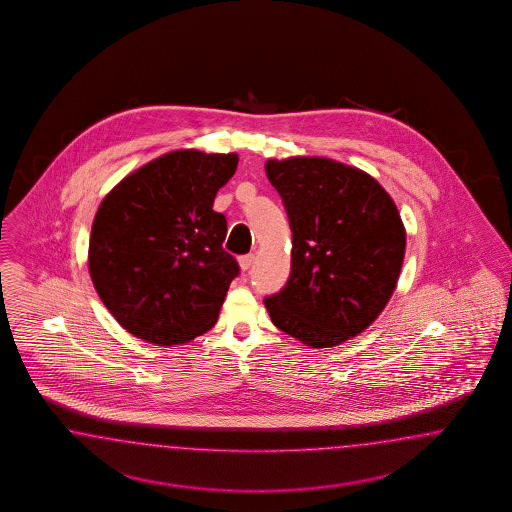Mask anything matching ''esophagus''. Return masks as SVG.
Returning a JSON list of instances; mask_svg holds the SVG:
<instances>
[{
  "label": "esophagus",
  "mask_w": 512,
  "mask_h": 512,
  "mask_svg": "<svg viewBox=\"0 0 512 512\" xmlns=\"http://www.w3.org/2000/svg\"><path fill=\"white\" fill-rule=\"evenodd\" d=\"M238 263H240V268H242L244 272H248L249 268H251L253 263H255V255H253V253H249V255H242V257L238 259Z\"/></svg>",
  "instance_id": "esophagus-1"
}]
</instances>
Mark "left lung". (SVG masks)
Segmentation results:
<instances>
[{"label":"left lung","instance_id":"obj_1","mask_svg":"<svg viewBox=\"0 0 512 512\" xmlns=\"http://www.w3.org/2000/svg\"><path fill=\"white\" fill-rule=\"evenodd\" d=\"M293 233L291 276L264 306L310 347H334L385 310L402 270L398 208L370 174L325 157L268 159Z\"/></svg>","mask_w":512,"mask_h":512}]
</instances>
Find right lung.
Segmentation results:
<instances>
[{
    "instance_id": "obj_1",
    "label": "right lung",
    "mask_w": 512,
    "mask_h": 512,
    "mask_svg": "<svg viewBox=\"0 0 512 512\" xmlns=\"http://www.w3.org/2000/svg\"><path fill=\"white\" fill-rule=\"evenodd\" d=\"M236 165V154L176 150L129 174L101 202L90 276L129 334L178 345L216 325L240 266L223 249L227 219L212 206Z\"/></svg>"
}]
</instances>
